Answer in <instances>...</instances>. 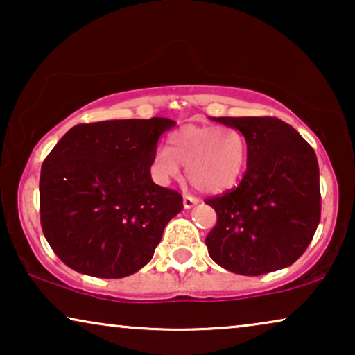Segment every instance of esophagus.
I'll use <instances>...</instances> for the list:
<instances>
[{
	"label": "esophagus",
	"instance_id": "34e87169",
	"mask_svg": "<svg viewBox=\"0 0 355 355\" xmlns=\"http://www.w3.org/2000/svg\"><path fill=\"white\" fill-rule=\"evenodd\" d=\"M182 203H184V208H192L196 207L198 203V198L192 197V196H184L182 197Z\"/></svg>",
	"mask_w": 355,
	"mask_h": 355
}]
</instances>
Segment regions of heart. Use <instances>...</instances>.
<instances>
[{
    "instance_id": "b5f03b06",
    "label": "heart",
    "mask_w": 355,
    "mask_h": 355,
    "mask_svg": "<svg viewBox=\"0 0 355 355\" xmlns=\"http://www.w3.org/2000/svg\"><path fill=\"white\" fill-rule=\"evenodd\" d=\"M247 142L231 125H184L168 139V148H158L150 173L159 184H169L186 166V178L203 193H221L234 187L244 173Z\"/></svg>"
}]
</instances>
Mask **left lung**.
Listing matches in <instances>:
<instances>
[{
  "instance_id": "obj_1",
  "label": "left lung",
  "mask_w": 355,
  "mask_h": 355,
  "mask_svg": "<svg viewBox=\"0 0 355 355\" xmlns=\"http://www.w3.org/2000/svg\"><path fill=\"white\" fill-rule=\"evenodd\" d=\"M247 142L239 186L207 198L216 225L205 244L227 271L259 276L293 265L307 249L322 213L317 155L293 125L278 118H218Z\"/></svg>"
}]
</instances>
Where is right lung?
<instances>
[{
	"label": "right lung",
	"instance_id": "add662e5",
	"mask_svg": "<svg viewBox=\"0 0 355 355\" xmlns=\"http://www.w3.org/2000/svg\"><path fill=\"white\" fill-rule=\"evenodd\" d=\"M166 118L77 124L42 164L40 221L62 263L96 278H124L152 260L181 193L157 186L150 163Z\"/></svg>",
	"mask_w": 355,
	"mask_h": 355
}]
</instances>
